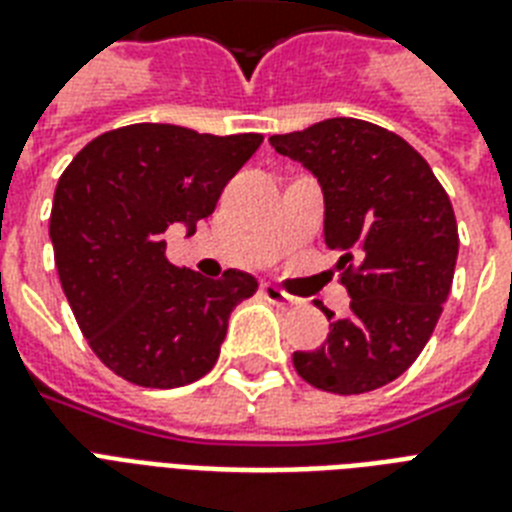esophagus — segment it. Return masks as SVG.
<instances>
[{
  "label": "esophagus",
  "mask_w": 512,
  "mask_h": 512,
  "mask_svg": "<svg viewBox=\"0 0 512 512\" xmlns=\"http://www.w3.org/2000/svg\"><path fill=\"white\" fill-rule=\"evenodd\" d=\"M263 297L268 300V303L276 305V308H297V305H300V300H297V297L287 295L284 289L271 287V284H265L263 287Z\"/></svg>",
  "instance_id": "1"
}]
</instances>
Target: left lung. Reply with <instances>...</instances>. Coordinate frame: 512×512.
Masks as SVG:
<instances>
[{
	"label": "left lung",
	"mask_w": 512,
	"mask_h": 512,
	"mask_svg": "<svg viewBox=\"0 0 512 512\" xmlns=\"http://www.w3.org/2000/svg\"><path fill=\"white\" fill-rule=\"evenodd\" d=\"M268 140L319 177L324 241L340 252L350 295L342 319L319 305L332 332L321 348L297 350V374L340 396L382 388L414 364L444 311L460 249L452 201L430 164L380 124L337 116Z\"/></svg>",
	"instance_id": "obj_1"
}]
</instances>
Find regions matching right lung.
Segmentation results:
<instances>
[{
	"label": "right lung",
	"mask_w": 512,
	"mask_h": 512,
	"mask_svg": "<svg viewBox=\"0 0 512 512\" xmlns=\"http://www.w3.org/2000/svg\"><path fill=\"white\" fill-rule=\"evenodd\" d=\"M263 143L175 124L103 132L60 175L50 215L60 287L103 364L143 388H180L215 366L228 316L255 276L204 279L167 260L164 231L188 233Z\"/></svg>",
	"instance_id": "1"
}]
</instances>
